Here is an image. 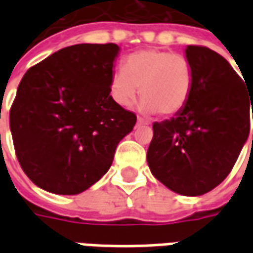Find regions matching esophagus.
Here are the masks:
<instances>
[{
	"label": "esophagus",
	"mask_w": 253,
	"mask_h": 253,
	"mask_svg": "<svg viewBox=\"0 0 253 253\" xmlns=\"http://www.w3.org/2000/svg\"><path fill=\"white\" fill-rule=\"evenodd\" d=\"M137 125L138 126H148V125H150V122L146 121V119H143V118H138Z\"/></svg>",
	"instance_id": "esophagus-1"
}]
</instances>
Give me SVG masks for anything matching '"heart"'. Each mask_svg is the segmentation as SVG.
<instances>
[{
    "label": "heart",
    "mask_w": 253,
    "mask_h": 253,
    "mask_svg": "<svg viewBox=\"0 0 253 253\" xmlns=\"http://www.w3.org/2000/svg\"><path fill=\"white\" fill-rule=\"evenodd\" d=\"M194 88V69L183 55L161 50H141L125 59L123 69L112 74L110 92L122 107L137 100L149 114L175 116L186 108Z\"/></svg>",
    "instance_id": "heart-1"
}]
</instances>
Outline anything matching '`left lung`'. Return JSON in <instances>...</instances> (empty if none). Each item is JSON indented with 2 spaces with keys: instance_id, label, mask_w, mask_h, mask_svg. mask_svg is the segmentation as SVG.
Returning <instances> with one entry per match:
<instances>
[{
  "instance_id": "obj_1",
  "label": "left lung",
  "mask_w": 253,
  "mask_h": 253,
  "mask_svg": "<svg viewBox=\"0 0 253 253\" xmlns=\"http://www.w3.org/2000/svg\"><path fill=\"white\" fill-rule=\"evenodd\" d=\"M186 57L194 69L190 101L173 118L154 122L146 159L164 186L198 196L221 184L239 159L250 135L253 89L207 47L187 46Z\"/></svg>"
}]
</instances>
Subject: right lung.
I'll return each instance as SVG.
<instances>
[{
	"instance_id": "add662e5",
	"label": "right lung",
	"mask_w": 253,
	"mask_h": 253,
	"mask_svg": "<svg viewBox=\"0 0 253 253\" xmlns=\"http://www.w3.org/2000/svg\"><path fill=\"white\" fill-rule=\"evenodd\" d=\"M119 47L74 44L30 67L9 112L14 152L44 191L76 195L110 169L137 116L110 94Z\"/></svg>"
}]
</instances>
